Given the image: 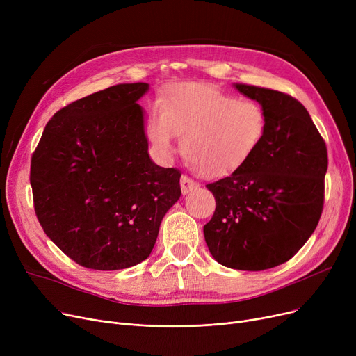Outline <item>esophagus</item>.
Here are the masks:
<instances>
[{"instance_id": "esophagus-1", "label": "esophagus", "mask_w": 356, "mask_h": 356, "mask_svg": "<svg viewBox=\"0 0 356 356\" xmlns=\"http://www.w3.org/2000/svg\"><path fill=\"white\" fill-rule=\"evenodd\" d=\"M197 186L199 184L196 181H193L192 179H189L188 176H181V179H180V188H181V193L183 195H188L189 192L196 189Z\"/></svg>"}]
</instances>
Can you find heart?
<instances>
[{
	"mask_svg": "<svg viewBox=\"0 0 356 356\" xmlns=\"http://www.w3.org/2000/svg\"><path fill=\"white\" fill-rule=\"evenodd\" d=\"M145 133L167 157L181 136V154L200 176L220 179L238 172L267 133V112L252 99L197 82L177 83L149 112Z\"/></svg>",
	"mask_w": 356,
	"mask_h": 356,
	"instance_id": "obj_1",
	"label": "heart"
}]
</instances>
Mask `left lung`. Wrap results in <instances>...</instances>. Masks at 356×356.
<instances>
[{
    "mask_svg": "<svg viewBox=\"0 0 356 356\" xmlns=\"http://www.w3.org/2000/svg\"><path fill=\"white\" fill-rule=\"evenodd\" d=\"M235 88L263 105L267 133L238 172L207 184L216 208L203 234L219 264L261 271L294 257L319 223L327 148L296 98L242 83Z\"/></svg>",
    "mask_w": 356,
    "mask_h": 356,
    "instance_id": "1",
    "label": "left lung"
}]
</instances>
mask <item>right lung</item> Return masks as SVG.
I'll return each mask as SVG.
<instances>
[{
  "label": "right lung",
  "mask_w": 356,
  "mask_h": 356,
  "mask_svg": "<svg viewBox=\"0 0 356 356\" xmlns=\"http://www.w3.org/2000/svg\"><path fill=\"white\" fill-rule=\"evenodd\" d=\"M147 89L143 82L121 83L63 106L31 156L35 216L85 268L112 271L144 261L181 195V173L147 153L137 104Z\"/></svg>",
  "instance_id": "1"
}]
</instances>
